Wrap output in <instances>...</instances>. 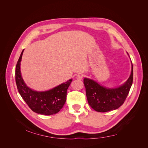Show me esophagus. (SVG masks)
Wrapping results in <instances>:
<instances>
[{
  "label": "esophagus",
  "mask_w": 148,
  "mask_h": 148,
  "mask_svg": "<svg viewBox=\"0 0 148 148\" xmlns=\"http://www.w3.org/2000/svg\"><path fill=\"white\" fill-rule=\"evenodd\" d=\"M75 78H76V79H77V80H81L83 79V75L82 74H77V75H76V77H75Z\"/></svg>",
  "instance_id": "esophagus-1"
}]
</instances>
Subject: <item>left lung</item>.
<instances>
[{"instance_id": "left-lung-1", "label": "left lung", "mask_w": 148, "mask_h": 148, "mask_svg": "<svg viewBox=\"0 0 148 148\" xmlns=\"http://www.w3.org/2000/svg\"><path fill=\"white\" fill-rule=\"evenodd\" d=\"M131 64L132 71L129 78L119 87H107L90 78H84L87 101L94 110L105 112L116 110L124 103L133 83V67Z\"/></svg>"}]
</instances>
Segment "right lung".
Here are the masks:
<instances>
[{
    "label": "right lung",
    "mask_w": 148,
    "mask_h": 148,
    "mask_svg": "<svg viewBox=\"0 0 148 148\" xmlns=\"http://www.w3.org/2000/svg\"><path fill=\"white\" fill-rule=\"evenodd\" d=\"M22 51L15 68V80L18 90L24 101L36 113L51 115L58 113L64 106L66 99L67 89L73 79L58 85L50 90L37 91L29 88L24 82L21 73Z\"/></svg>",
    "instance_id": "obj_1"
}]
</instances>
